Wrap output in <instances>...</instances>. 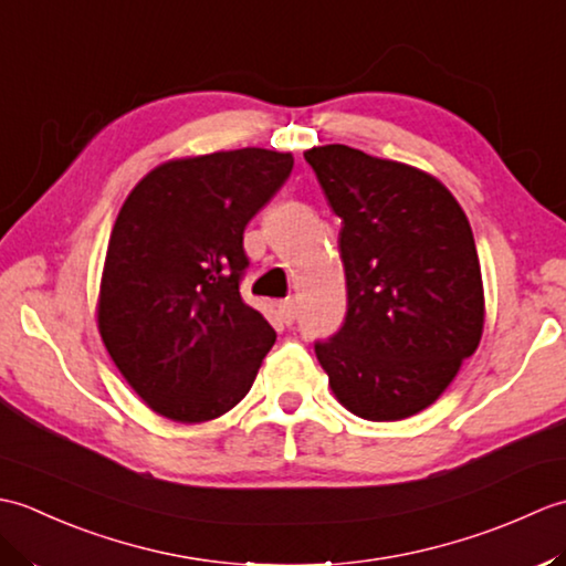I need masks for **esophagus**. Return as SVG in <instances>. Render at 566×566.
<instances>
[{
    "label": "esophagus",
    "instance_id": "1",
    "mask_svg": "<svg viewBox=\"0 0 566 566\" xmlns=\"http://www.w3.org/2000/svg\"><path fill=\"white\" fill-rule=\"evenodd\" d=\"M276 311H280V318L286 323V326H292L294 318H296V304L292 302V298H286V302L276 304Z\"/></svg>",
    "mask_w": 566,
    "mask_h": 566
}]
</instances>
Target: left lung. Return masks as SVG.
Returning <instances> with one entry per match:
<instances>
[{
    "instance_id": "left-lung-1",
    "label": "left lung",
    "mask_w": 566,
    "mask_h": 566,
    "mask_svg": "<svg viewBox=\"0 0 566 566\" xmlns=\"http://www.w3.org/2000/svg\"><path fill=\"white\" fill-rule=\"evenodd\" d=\"M331 209L347 316L316 357L347 411L416 416L450 387L484 333L482 268L467 216L440 179L350 146L304 153Z\"/></svg>"
}]
</instances>
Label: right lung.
Returning <instances> with one entry per match:
<instances>
[{
    "label": "right lung",
    "instance_id": "right-lung-1",
    "mask_svg": "<svg viewBox=\"0 0 566 566\" xmlns=\"http://www.w3.org/2000/svg\"><path fill=\"white\" fill-rule=\"evenodd\" d=\"M292 153L167 160L130 189L106 248L97 323L155 413L203 423L243 399L276 333L240 298L243 231L284 185Z\"/></svg>",
    "mask_w": 566,
    "mask_h": 566
}]
</instances>
